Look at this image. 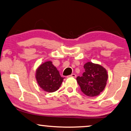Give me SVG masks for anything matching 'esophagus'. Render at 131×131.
Wrapping results in <instances>:
<instances>
[{
	"mask_svg": "<svg viewBox=\"0 0 131 131\" xmlns=\"http://www.w3.org/2000/svg\"><path fill=\"white\" fill-rule=\"evenodd\" d=\"M76 77H77V75H76L75 74H74V73H73V74H72V75L68 76V77H73V78H75Z\"/></svg>",
	"mask_w": 131,
	"mask_h": 131,
	"instance_id": "esophagus-1",
	"label": "esophagus"
}]
</instances>
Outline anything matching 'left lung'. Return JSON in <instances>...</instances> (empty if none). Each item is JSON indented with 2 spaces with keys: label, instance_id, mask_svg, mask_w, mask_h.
<instances>
[{
  "label": "left lung",
  "instance_id": "left-lung-1",
  "mask_svg": "<svg viewBox=\"0 0 131 131\" xmlns=\"http://www.w3.org/2000/svg\"><path fill=\"white\" fill-rule=\"evenodd\" d=\"M84 72L77 78V83L84 94L95 96L104 89L108 78L107 71L99 64L87 62L84 66Z\"/></svg>",
  "mask_w": 131,
  "mask_h": 131
}]
</instances>
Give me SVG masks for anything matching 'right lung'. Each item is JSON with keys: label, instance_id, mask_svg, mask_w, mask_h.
Instances as JSON below:
<instances>
[{"label": "right lung", "instance_id": "obj_1", "mask_svg": "<svg viewBox=\"0 0 131 131\" xmlns=\"http://www.w3.org/2000/svg\"><path fill=\"white\" fill-rule=\"evenodd\" d=\"M36 78L39 85L48 92L56 91L64 80L51 61L45 62L38 67L36 70Z\"/></svg>", "mask_w": 131, "mask_h": 131}]
</instances>
